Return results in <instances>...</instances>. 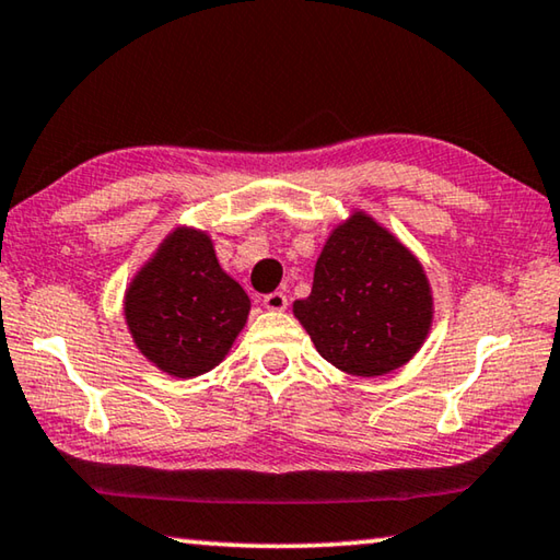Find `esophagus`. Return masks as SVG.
Wrapping results in <instances>:
<instances>
[{
	"instance_id": "obj_1",
	"label": "esophagus",
	"mask_w": 560,
	"mask_h": 560,
	"mask_svg": "<svg viewBox=\"0 0 560 560\" xmlns=\"http://www.w3.org/2000/svg\"><path fill=\"white\" fill-rule=\"evenodd\" d=\"M264 306H267L269 311H283V308L289 306L287 293H281V291H271V293H267V296H264Z\"/></svg>"
}]
</instances>
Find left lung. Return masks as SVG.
Masks as SVG:
<instances>
[{"mask_svg": "<svg viewBox=\"0 0 560 560\" xmlns=\"http://www.w3.org/2000/svg\"><path fill=\"white\" fill-rule=\"evenodd\" d=\"M432 314L422 264L365 212L330 232L311 296L293 303L318 353L360 377L402 368L428 338Z\"/></svg>", "mask_w": 560, "mask_h": 560, "instance_id": "1", "label": "left lung"}]
</instances>
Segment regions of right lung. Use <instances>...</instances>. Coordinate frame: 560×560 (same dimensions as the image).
I'll use <instances>...</instances> for the list:
<instances>
[{"label":"right lung","instance_id":"add662e5","mask_svg":"<svg viewBox=\"0 0 560 560\" xmlns=\"http://www.w3.org/2000/svg\"><path fill=\"white\" fill-rule=\"evenodd\" d=\"M252 301L217 261L212 240L177 226L126 291V324L140 353L173 377L220 365L249 316Z\"/></svg>","mask_w":560,"mask_h":560}]
</instances>
